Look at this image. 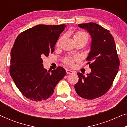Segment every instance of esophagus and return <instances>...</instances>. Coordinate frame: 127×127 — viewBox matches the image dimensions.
I'll list each match as a JSON object with an SVG mask.
<instances>
[{
    "label": "esophagus",
    "instance_id": "obj_1",
    "mask_svg": "<svg viewBox=\"0 0 127 127\" xmlns=\"http://www.w3.org/2000/svg\"><path fill=\"white\" fill-rule=\"evenodd\" d=\"M66 73H67V74H71L74 73V71L69 69H66Z\"/></svg>",
    "mask_w": 127,
    "mask_h": 127
}]
</instances>
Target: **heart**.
Returning a JSON list of instances; mask_svg holds the SVG:
<instances>
[{"label":"heart","instance_id":"heart-1","mask_svg":"<svg viewBox=\"0 0 127 127\" xmlns=\"http://www.w3.org/2000/svg\"><path fill=\"white\" fill-rule=\"evenodd\" d=\"M63 39V37H61L56 42V46H59L60 44L61 43V41ZM88 35L86 33L83 31H77L75 33L74 36V40L75 43L80 41H85L87 43V41H88ZM77 60V58H73L71 57H66L64 58L63 61L64 63L68 66H72L74 64V61Z\"/></svg>","mask_w":127,"mask_h":127}]
</instances>
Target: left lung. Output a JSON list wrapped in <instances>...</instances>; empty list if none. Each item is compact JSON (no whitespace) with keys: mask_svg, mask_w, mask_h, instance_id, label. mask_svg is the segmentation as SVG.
I'll use <instances>...</instances> for the list:
<instances>
[{"mask_svg":"<svg viewBox=\"0 0 127 127\" xmlns=\"http://www.w3.org/2000/svg\"><path fill=\"white\" fill-rule=\"evenodd\" d=\"M91 35V50L86 60L91 73L85 77L77 73L79 81L75 90L79 96L92 100L102 96L110 89L119 68L114 38L110 31L95 23L78 25Z\"/></svg>","mask_w":127,"mask_h":127,"instance_id":"left-lung-1","label":"left lung"}]
</instances>
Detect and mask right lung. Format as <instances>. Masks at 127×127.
<instances>
[{
  "label": "right lung",
  "mask_w": 127,
  "mask_h": 127,
  "mask_svg": "<svg viewBox=\"0 0 127 127\" xmlns=\"http://www.w3.org/2000/svg\"><path fill=\"white\" fill-rule=\"evenodd\" d=\"M66 25H36L17 37L11 52L9 73L24 96L40 102L52 96L56 86L66 72L58 66L51 73L43 66L42 58L54 50V46Z\"/></svg>",
  "instance_id": "add662e5"
}]
</instances>
